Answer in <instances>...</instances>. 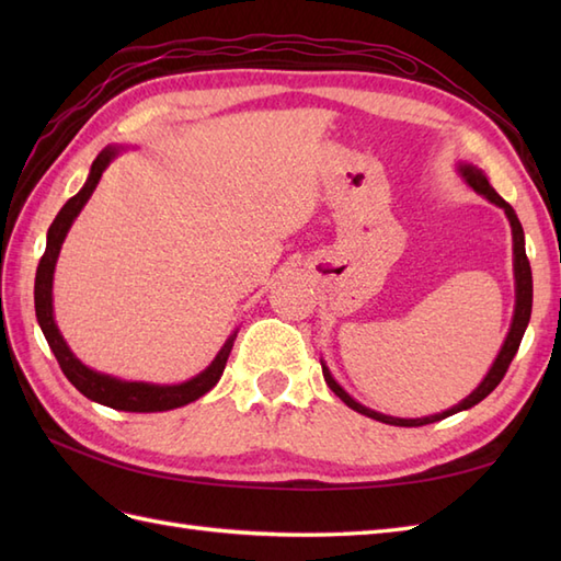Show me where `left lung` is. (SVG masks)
I'll return each mask as SVG.
<instances>
[{
  "instance_id": "1",
  "label": "left lung",
  "mask_w": 561,
  "mask_h": 561,
  "mask_svg": "<svg viewBox=\"0 0 561 561\" xmlns=\"http://www.w3.org/2000/svg\"><path fill=\"white\" fill-rule=\"evenodd\" d=\"M460 171H462L465 178H468V183H470L474 190H478L480 195H484L486 199L494 202V205H499V207H502V209L506 211V217H508V221H511V229H514V253H516V265H514V270H516V316H514V325H511V332H508V337H506V342H504V347H502V352H499L496 362H494V366H492V371L486 374V378L482 380V386H480L478 390H474L470 398H465L460 404H456V408L446 410L444 414L424 416V420H398V416L378 414V412H374V410L364 408V404L354 402V400L347 396V392H344V390L335 383V378H332L328 368L323 366L325 383L330 386V390L335 392V396H337L344 404H350L352 410L362 412V414H366V416H371V420H378V422H383V424H392V426H424V424H432V422H438V420H446V416H450V414H456V412H460V410H468V408H472V404L482 402L499 383H502V378L506 376L508 366H511V362H514V356H516V352H518V347H520L523 332H526V328H528L530 311H533V272H530V262H528V255H526V241H523V226H520V221H518V217H516L514 207H511L508 202L496 193V190L490 185V181H486V178L482 175V171L472 169V165H462Z\"/></svg>"
}]
</instances>
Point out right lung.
<instances>
[{
  "mask_svg": "<svg viewBox=\"0 0 561 561\" xmlns=\"http://www.w3.org/2000/svg\"><path fill=\"white\" fill-rule=\"evenodd\" d=\"M113 157H115V149H105L99 153L96 161H93V165H91V175H89L87 185H83L79 193L71 197L62 209H59L55 221L50 224V229H47V245H45V253L38 262V272H35V291H33L35 294V316H38L41 330H43L47 344H50L59 368H62V374L67 376L69 383L75 386L81 396H87L93 402H101V404H105V408L123 410V412L175 410V408H183V404L202 398L205 392H209L214 386L219 383L236 335L229 337V342L224 344L221 352L217 354V359L211 362V366L205 368V371L195 376L193 380H187V383L147 386V383H125V380L96 374V371H91V368L83 366L77 356L69 352L67 342L62 340V335H59L55 318H53V272H55L59 248H62V241H65L71 221L77 219L81 207L87 205V199L91 197L93 190H96L105 165L111 163Z\"/></svg>",
  "mask_w": 561,
  "mask_h": 561,
  "instance_id": "add662e5",
  "label": "right lung"
}]
</instances>
